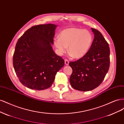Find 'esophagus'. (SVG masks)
<instances>
[{"label":"esophagus","mask_w":124,"mask_h":124,"mask_svg":"<svg viewBox=\"0 0 124 124\" xmlns=\"http://www.w3.org/2000/svg\"><path fill=\"white\" fill-rule=\"evenodd\" d=\"M65 64L66 65H69V61H68V60L67 59H65Z\"/></svg>","instance_id":"esophagus-1"}]
</instances>
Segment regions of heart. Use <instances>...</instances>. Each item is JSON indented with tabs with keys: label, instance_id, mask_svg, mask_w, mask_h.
Instances as JSON below:
<instances>
[{
	"label": "heart",
	"instance_id": "heart-1",
	"mask_svg": "<svg viewBox=\"0 0 124 124\" xmlns=\"http://www.w3.org/2000/svg\"><path fill=\"white\" fill-rule=\"evenodd\" d=\"M93 41V35L87 30L71 27L62 31L53 42L59 54L65 53L68 46L69 53L74 58H80L87 53Z\"/></svg>",
	"mask_w": 124,
	"mask_h": 124
}]
</instances>
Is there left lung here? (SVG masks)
I'll return each instance as SVG.
<instances>
[{
  "mask_svg": "<svg viewBox=\"0 0 124 124\" xmlns=\"http://www.w3.org/2000/svg\"><path fill=\"white\" fill-rule=\"evenodd\" d=\"M94 39L89 50L83 57L70 62L72 69L70 77L72 87L86 92L98 87L102 83L110 67V47L101 33L92 28Z\"/></svg>",
  "mask_w": 124,
  "mask_h": 124,
  "instance_id": "1",
  "label": "left lung"
}]
</instances>
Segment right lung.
I'll list each match as a JSON object with an SVG mask.
<instances>
[{
	"label": "right lung",
	"instance_id": "1",
	"mask_svg": "<svg viewBox=\"0 0 124 124\" xmlns=\"http://www.w3.org/2000/svg\"><path fill=\"white\" fill-rule=\"evenodd\" d=\"M56 25L33 26L18 39L13 65L21 83L31 89L44 90L53 83L65 61L52 49Z\"/></svg>",
	"mask_w": 124,
	"mask_h": 124
}]
</instances>
